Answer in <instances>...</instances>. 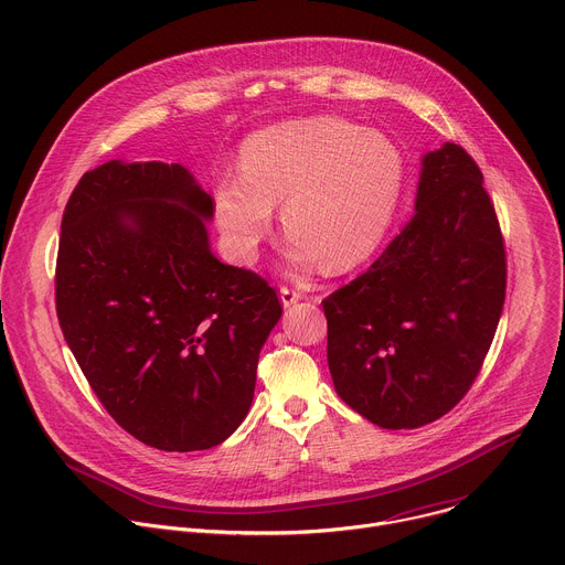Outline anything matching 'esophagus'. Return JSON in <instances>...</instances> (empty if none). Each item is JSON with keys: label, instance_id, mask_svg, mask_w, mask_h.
<instances>
[{"label": "esophagus", "instance_id": "34e87169", "mask_svg": "<svg viewBox=\"0 0 565 565\" xmlns=\"http://www.w3.org/2000/svg\"><path fill=\"white\" fill-rule=\"evenodd\" d=\"M279 299H281L284 308H290V306H295L299 299H303V295H301L299 290H295V288L281 286V290H279Z\"/></svg>", "mask_w": 565, "mask_h": 565}]
</instances>
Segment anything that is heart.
Returning <instances> with one entry per match:
<instances>
[{
	"label": "heart",
	"mask_w": 565,
	"mask_h": 565,
	"mask_svg": "<svg viewBox=\"0 0 565 565\" xmlns=\"http://www.w3.org/2000/svg\"><path fill=\"white\" fill-rule=\"evenodd\" d=\"M241 174L214 188V216L230 253L253 262L273 232L275 205L286 257L329 273L366 262L382 244L405 188V156L380 131L342 118H301L250 136Z\"/></svg>",
	"instance_id": "1"
}]
</instances>
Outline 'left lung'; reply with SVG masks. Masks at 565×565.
<instances>
[{
  "mask_svg": "<svg viewBox=\"0 0 565 565\" xmlns=\"http://www.w3.org/2000/svg\"><path fill=\"white\" fill-rule=\"evenodd\" d=\"M505 246L473 158H423L416 214L377 262L321 306L338 395L382 429L451 412L486 360L505 301Z\"/></svg>",
  "mask_w": 565,
  "mask_h": 565,
  "instance_id": "obj_1",
  "label": "left lung"
}]
</instances>
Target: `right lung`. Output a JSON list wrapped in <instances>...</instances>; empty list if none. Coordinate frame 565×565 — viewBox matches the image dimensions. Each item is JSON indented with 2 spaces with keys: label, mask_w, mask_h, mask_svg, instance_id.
<instances>
[{
  "label": "right lung",
  "mask_w": 565,
  "mask_h": 565,
  "mask_svg": "<svg viewBox=\"0 0 565 565\" xmlns=\"http://www.w3.org/2000/svg\"><path fill=\"white\" fill-rule=\"evenodd\" d=\"M214 203L179 163H109L62 216L55 308L64 340L109 416L163 451L221 445L244 423L277 290L221 264Z\"/></svg>",
  "instance_id": "1"
}]
</instances>
